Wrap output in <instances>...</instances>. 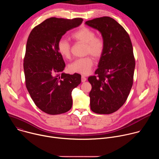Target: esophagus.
<instances>
[{
    "label": "esophagus",
    "instance_id": "1",
    "mask_svg": "<svg viewBox=\"0 0 159 159\" xmlns=\"http://www.w3.org/2000/svg\"><path fill=\"white\" fill-rule=\"evenodd\" d=\"M81 80L82 82H84L87 80V78L84 76V75H82V77H81Z\"/></svg>",
    "mask_w": 159,
    "mask_h": 159
}]
</instances>
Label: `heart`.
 <instances>
[{"instance_id":"b5f03b06","label":"heart","mask_w":159,"mask_h":159,"mask_svg":"<svg viewBox=\"0 0 159 159\" xmlns=\"http://www.w3.org/2000/svg\"><path fill=\"white\" fill-rule=\"evenodd\" d=\"M96 33L87 27H83L71 35L72 38L85 44V54H90L96 58H101L105 51L106 43L104 40L96 36ZM57 50L61 56L69 58L71 55V46L70 43L65 39H60L57 43ZM93 66V58L88 55L76 59L69 65V70L71 72L87 74Z\"/></svg>"}]
</instances>
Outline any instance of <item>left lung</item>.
Segmentation results:
<instances>
[{
	"mask_svg": "<svg viewBox=\"0 0 159 159\" xmlns=\"http://www.w3.org/2000/svg\"><path fill=\"white\" fill-rule=\"evenodd\" d=\"M101 33L106 43L94 75L88 78L91 110L108 115L126 102L133 83L135 60L129 34L117 21L104 16L85 22Z\"/></svg>",
	"mask_w": 159,
	"mask_h": 159,
	"instance_id": "obj_1",
	"label": "left lung"
}]
</instances>
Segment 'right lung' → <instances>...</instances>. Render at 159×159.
<instances>
[{"label":"right lung","mask_w":159,"mask_h":159,"mask_svg":"<svg viewBox=\"0 0 159 159\" xmlns=\"http://www.w3.org/2000/svg\"><path fill=\"white\" fill-rule=\"evenodd\" d=\"M82 20L50 17L35 26L28 38L23 63L26 86L36 106L47 114H62L72 106V92L80 84L81 75L62 72L65 63L57 43Z\"/></svg>","instance_id":"right-lung-1"}]
</instances>
